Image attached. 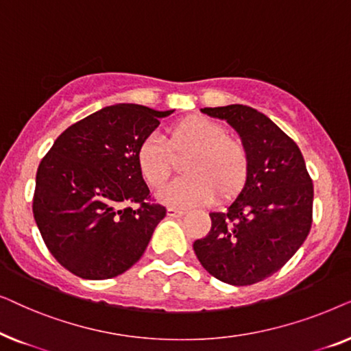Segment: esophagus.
<instances>
[{"mask_svg":"<svg viewBox=\"0 0 351 351\" xmlns=\"http://www.w3.org/2000/svg\"><path fill=\"white\" fill-rule=\"evenodd\" d=\"M167 215H169V217H182V215H185V210L169 208L167 209Z\"/></svg>","mask_w":351,"mask_h":351,"instance_id":"esophagus-1","label":"esophagus"}]
</instances>
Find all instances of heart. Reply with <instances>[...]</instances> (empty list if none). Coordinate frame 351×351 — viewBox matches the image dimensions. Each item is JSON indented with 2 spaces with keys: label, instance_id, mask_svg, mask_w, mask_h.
<instances>
[{
  "label": "heart",
  "instance_id": "obj_1",
  "mask_svg": "<svg viewBox=\"0 0 351 351\" xmlns=\"http://www.w3.org/2000/svg\"><path fill=\"white\" fill-rule=\"evenodd\" d=\"M185 159L186 177L158 193L171 208L189 209L208 204L217 196L230 203L244 190L249 179L247 148L238 137L206 117L182 118L167 128L165 143L145 138L136 152L142 179L152 189H162L175 170V161Z\"/></svg>",
  "mask_w": 351,
  "mask_h": 351
}]
</instances>
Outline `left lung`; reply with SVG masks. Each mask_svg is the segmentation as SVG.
<instances>
[{
  "instance_id": "8db88e82",
  "label": "left lung",
  "mask_w": 351,
  "mask_h": 351,
  "mask_svg": "<svg viewBox=\"0 0 351 351\" xmlns=\"http://www.w3.org/2000/svg\"><path fill=\"white\" fill-rule=\"evenodd\" d=\"M237 129L251 169L225 213H210V230L193 249L217 280L249 286L276 273L308 237L313 182L300 148L270 118L246 105L203 108Z\"/></svg>"
}]
</instances>
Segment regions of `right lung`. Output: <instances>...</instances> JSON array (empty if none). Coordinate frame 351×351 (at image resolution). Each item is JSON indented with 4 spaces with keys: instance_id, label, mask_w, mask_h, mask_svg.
<instances>
[{
    "instance_id": "obj_1",
    "label": "right lung",
    "mask_w": 351,
    "mask_h": 351,
    "mask_svg": "<svg viewBox=\"0 0 351 351\" xmlns=\"http://www.w3.org/2000/svg\"><path fill=\"white\" fill-rule=\"evenodd\" d=\"M171 113L110 105L66 128L41 160L33 217L52 257L73 275L108 280L145 252L166 208L150 201L136 152Z\"/></svg>"
}]
</instances>
